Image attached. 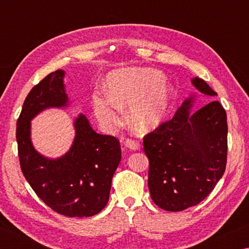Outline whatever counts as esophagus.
<instances>
[{
  "instance_id": "1",
  "label": "esophagus",
  "mask_w": 249,
  "mask_h": 249,
  "mask_svg": "<svg viewBox=\"0 0 249 249\" xmlns=\"http://www.w3.org/2000/svg\"><path fill=\"white\" fill-rule=\"evenodd\" d=\"M124 144H125V147H127V148L132 149V150H137L138 148H140V142H137V141L126 140Z\"/></svg>"
}]
</instances>
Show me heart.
<instances>
[{
    "label": "heart",
    "mask_w": 249,
    "mask_h": 249,
    "mask_svg": "<svg viewBox=\"0 0 249 249\" xmlns=\"http://www.w3.org/2000/svg\"><path fill=\"white\" fill-rule=\"evenodd\" d=\"M107 93L95 91L92 107L96 120L104 129L112 130L122 124V108H130L129 120L137 129L146 132L165 119L172 90L159 71L128 68L109 73Z\"/></svg>",
    "instance_id": "obj_1"
}]
</instances>
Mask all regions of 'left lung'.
Wrapping results in <instances>:
<instances>
[{"label": "left lung", "mask_w": 249, "mask_h": 249, "mask_svg": "<svg viewBox=\"0 0 249 249\" xmlns=\"http://www.w3.org/2000/svg\"><path fill=\"white\" fill-rule=\"evenodd\" d=\"M201 93L215 96L204 80L192 79ZM187 99L171 120L144 136L149 160L148 188L160 209L179 212L199 204L224 175L227 158L226 112L218 101L191 112Z\"/></svg>", "instance_id": "left-lung-1"}]
</instances>
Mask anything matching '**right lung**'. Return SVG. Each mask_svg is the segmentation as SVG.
I'll return each mask as SVG.
<instances>
[{"label": "right lung", "instance_id": "1", "mask_svg": "<svg viewBox=\"0 0 249 249\" xmlns=\"http://www.w3.org/2000/svg\"><path fill=\"white\" fill-rule=\"evenodd\" d=\"M64 70L49 73L36 84L24 101L16 124L20 169L40 200L69 217H89L107 205L113 175L121 161L120 142L101 135L80 114L74 121L75 136L62 157L48 159L37 153L31 140V121L49 107L68 104Z\"/></svg>", "mask_w": 249, "mask_h": 249}]
</instances>
